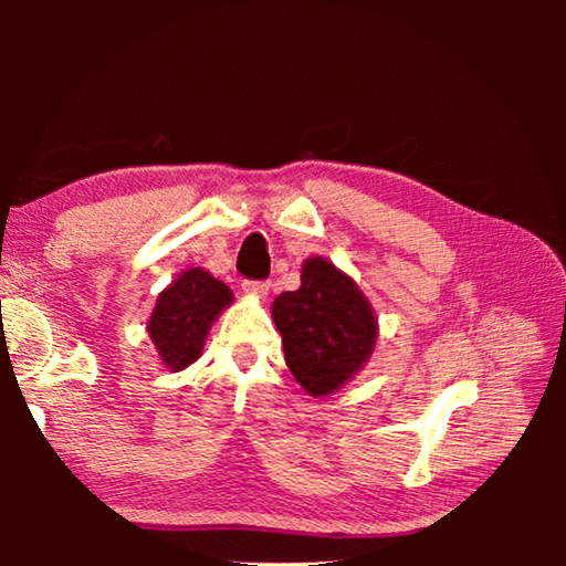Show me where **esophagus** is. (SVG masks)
Segmentation results:
<instances>
[{
    "instance_id": "1",
    "label": "esophagus",
    "mask_w": 566,
    "mask_h": 566,
    "mask_svg": "<svg viewBox=\"0 0 566 566\" xmlns=\"http://www.w3.org/2000/svg\"><path fill=\"white\" fill-rule=\"evenodd\" d=\"M244 286V292L247 294H252V296H256V300H264L266 294H270V282H244L242 284Z\"/></svg>"
}]
</instances>
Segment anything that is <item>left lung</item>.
Wrapping results in <instances>:
<instances>
[{
    "mask_svg": "<svg viewBox=\"0 0 566 566\" xmlns=\"http://www.w3.org/2000/svg\"><path fill=\"white\" fill-rule=\"evenodd\" d=\"M286 367L312 397H327L357 377L379 337L377 314L347 272L324 256L302 264L296 292L272 302Z\"/></svg>",
    "mask_w": 566,
    "mask_h": 566,
    "instance_id": "8db88e82",
    "label": "left lung"
}]
</instances>
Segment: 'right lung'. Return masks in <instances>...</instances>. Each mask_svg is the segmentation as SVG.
Masks as SVG:
<instances>
[{
    "mask_svg": "<svg viewBox=\"0 0 566 566\" xmlns=\"http://www.w3.org/2000/svg\"><path fill=\"white\" fill-rule=\"evenodd\" d=\"M232 290L202 266H191L159 292L147 322L149 339L169 371H181L202 357L209 329L229 304Z\"/></svg>",
    "mask_w": 566,
    "mask_h": 566,
    "instance_id": "1",
    "label": "right lung"
}]
</instances>
